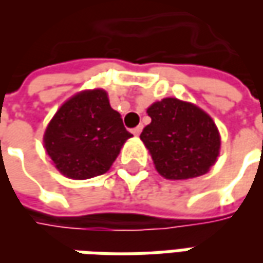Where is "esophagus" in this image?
I'll use <instances>...</instances> for the list:
<instances>
[{
    "label": "esophagus",
    "instance_id": "34e87169",
    "mask_svg": "<svg viewBox=\"0 0 263 263\" xmlns=\"http://www.w3.org/2000/svg\"><path fill=\"white\" fill-rule=\"evenodd\" d=\"M141 131H142V126H137V128H134V129H132V134H134L135 137H138V135L141 134Z\"/></svg>",
    "mask_w": 263,
    "mask_h": 263
}]
</instances>
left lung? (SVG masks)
Returning <instances> with one entry per match:
<instances>
[{
    "label": "left lung",
    "mask_w": 263,
    "mask_h": 263,
    "mask_svg": "<svg viewBox=\"0 0 263 263\" xmlns=\"http://www.w3.org/2000/svg\"><path fill=\"white\" fill-rule=\"evenodd\" d=\"M151 124L141 139L160 176L186 180L205 175L220 154V134L207 112L177 98H163L148 108Z\"/></svg>",
    "instance_id": "8db88e82"
}]
</instances>
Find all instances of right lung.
<instances>
[{"label":"right lung","mask_w":263,"mask_h":263,"mask_svg":"<svg viewBox=\"0 0 263 263\" xmlns=\"http://www.w3.org/2000/svg\"><path fill=\"white\" fill-rule=\"evenodd\" d=\"M131 137L107 92L96 88L76 94L58 109L43 143L62 175L84 180L108 171Z\"/></svg>","instance_id":"obj_1"}]
</instances>
